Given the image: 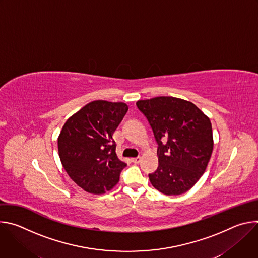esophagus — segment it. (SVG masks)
<instances>
[{"label":"esophagus","instance_id":"esophagus-1","mask_svg":"<svg viewBox=\"0 0 258 258\" xmlns=\"http://www.w3.org/2000/svg\"><path fill=\"white\" fill-rule=\"evenodd\" d=\"M132 161L134 162V163H139L140 161H141V157L140 156H138V157H135V158H132Z\"/></svg>","mask_w":258,"mask_h":258}]
</instances>
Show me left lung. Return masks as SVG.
I'll return each mask as SVG.
<instances>
[{"label": "left lung", "mask_w": 258, "mask_h": 258, "mask_svg": "<svg viewBox=\"0 0 258 258\" xmlns=\"http://www.w3.org/2000/svg\"><path fill=\"white\" fill-rule=\"evenodd\" d=\"M137 107L158 145V167L149 174L152 186L167 196L186 193L204 173L211 157L209 118L193 103L174 97L140 100Z\"/></svg>", "instance_id": "obj_1"}]
</instances>
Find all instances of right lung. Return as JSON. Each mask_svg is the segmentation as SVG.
<instances>
[{"label":"right lung","mask_w":258,"mask_h":258,"mask_svg":"<svg viewBox=\"0 0 258 258\" xmlns=\"http://www.w3.org/2000/svg\"><path fill=\"white\" fill-rule=\"evenodd\" d=\"M122 102L93 101L67 119L58 138L61 163L79 187L92 194L111 190L126 163L112 135L127 112Z\"/></svg>","instance_id":"1"}]
</instances>
